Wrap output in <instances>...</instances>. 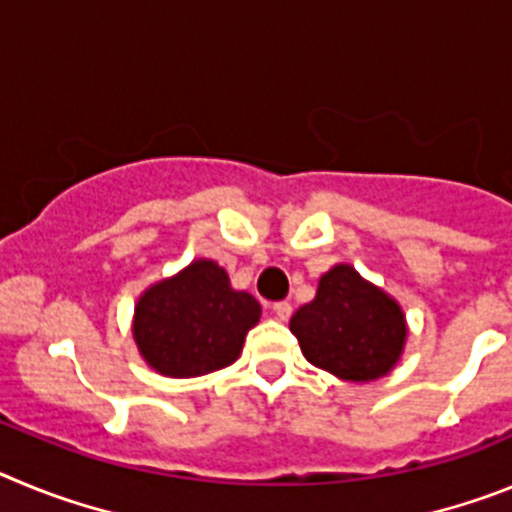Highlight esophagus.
<instances>
[{
	"label": "esophagus",
	"instance_id": "obj_1",
	"mask_svg": "<svg viewBox=\"0 0 512 512\" xmlns=\"http://www.w3.org/2000/svg\"><path fill=\"white\" fill-rule=\"evenodd\" d=\"M271 310H274V315H277L279 320H287L289 315H292V305H289V302H274Z\"/></svg>",
	"mask_w": 512,
	"mask_h": 512
}]
</instances>
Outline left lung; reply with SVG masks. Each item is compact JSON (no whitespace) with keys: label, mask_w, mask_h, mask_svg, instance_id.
Returning <instances> with one entry per match:
<instances>
[{"label":"left lung","mask_w":512,"mask_h":512,"mask_svg":"<svg viewBox=\"0 0 512 512\" xmlns=\"http://www.w3.org/2000/svg\"><path fill=\"white\" fill-rule=\"evenodd\" d=\"M289 330L312 366L346 382L390 374L408 338L402 307L348 264L325 271L315 300L292 315Z\"/></svg>","instance_id":"1"}]
</instances>
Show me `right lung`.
<instances>
[{
  "label": "right lung",
  "instance_id": "1",
  "mask_svg": "<svg viewBox=\"0 0 512 512\" xmlns=\"http://www.w3.org/2000/svg\"><path fill=\"white\" fill-rule=\"evenodd\" d=\"M259 318L256 297L230 287L223 266L197 259L140 295L133 338L158 374L200 377L233 364Z\"/></svg>",
  "mask_w": 512,
  "mask_h": 512
}]
</instances>
